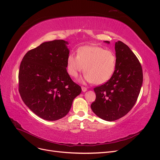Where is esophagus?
I'll list each match as a JSON object with an SVG mask.
<instances>
[{"mask_svg":"<svg viewBox=\"0 0 160 160\" xmlns=\"http://www.w3.org/2000/svg\"><path fill=\"white\" fill-rule=\"evenodd\" d=\"M82 90L83 92H86L87 90V88L85 87V86H82Z\"/></svg>","mask_w":160,"mask_h":160,"instance_id":"esophagus-1","label":"esophagus"}]
</instances>
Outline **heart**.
<instances>
[{"instance_id":"1","label":"heart","mask_w":160,"mask_h":160,"mask_svg":"<svg viewBox=\"0 0 160 160\" xmlns=\"http://www.w3.org/2000/svg\"><path fill=\"white\" fill-rule=\"evenodd\" d=\"M117 66L116 55L112 50L96 45H85L77 50L76 56L70 53L67 58V72L76 78L84 70L85 79L97 84L111 78Z\"/></svg>"}]
</instances>
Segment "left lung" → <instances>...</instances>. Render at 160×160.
Listing matches in <instances>:
<instances>
[{"label": "left lung", "instance_id": "8db88e82", "mask_svg": "<svg viewBox=\"0 0 160 160\" xmlns=\"http://www.w3.org/2000/svg\"><path fill=\"white\" fill-rule=\"evenodd\" d=\"M115 52V71L107 82L94 88L96 99L90 106L98 117L108 121L117 120L131 110L143 83L142 67L130 48L118 41Z\"/></svg>", "mask_w": 160, "mask_h": 160}]
</instances>
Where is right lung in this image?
<instances>
[{"label": "right lung", "mask_w": 160, "mask_h": 160, "mask_svg": "<svg viewBox=\"0 0 160 160\" xmlns=\"http://www.w3.org/2000/svg\"><path fill=\"white\" fill-rule=\"evenodd\" d=\"M68 44L62 39L42 43L27 52L20 64L19 92L22 101L47 121L65 117L82 91L66 70Z\"/></svg>", "instance_id": "1"}]
</instances>
